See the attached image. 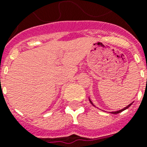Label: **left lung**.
Instances as JSON below:
<instances>
[{
  "label": "left lung",
  "instance_id": "1",
  "mask_svg": "<svg viewBox=\"0 0 147 147\" xmlns=\"http://www.w3.org/2000/svg\"><path fill=\"white\" fill-rule=\"evenodd\" d=\"M89 100H90V102H91V104H92V105H93V106H94V104H93V103H92V100H91V99H90V98H89ZM132 104H133V102L131 103V104H130V105H127V107H124V108H123V109H121V110H119V111H113V112H111V114H119V113H121V112H122V111H124V110L127 109L128 107H130V105H132ZM94 107H95V106H94Z\"/></svg>",
  "mask_w": 147,
  "mask_h": 147
}]
</instances>
